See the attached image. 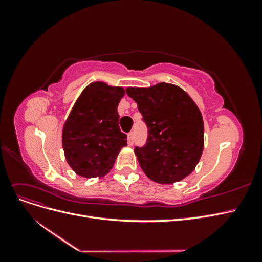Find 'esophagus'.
Instances as JSON below:
<instances>
[{"instance_id": "1", "label": "esophagus", "mask_w": 262, "mask_h": 262, "mask_svg": "<svg viewBox=\"0 0 262 262\" xmlns=\"http://www.w3.org/2000/svg\"><path fill=\"white\" fill-rule=\"evenodd\" d=\"M128 143L130 145H132V143H133V132L128 133Z\"/></svg>"}]
</instances>
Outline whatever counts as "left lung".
I'll return each mask as SVG.
<instances>
[{
    "label": "left lung",
    "instance_id": "left-lung-1",
    "mask_svg": "<svg viewBox=\"0 0 262 262\" xmlns=\"http://www.w3.org/2000/svg\"><path fill=\"white\" fill-rule=\"evenodd\" d=\"M147 126L144 146H136L141 168L158 184L186 178L199 163L203 150V119L191 97L180 87L160 83L128 87Z\"/></svg>",
    "mask_w": 262,
    "mask_h": 262
}]
</instances>
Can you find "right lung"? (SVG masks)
Segmentation results:
<instances>
[{"label":"right lung","instance_id":"1","mask_svg":"<svg viewBox=\"0 0 262 262\" xmlns=\"http://www.w3.org/2000/svg\"><path fill=\"white\" fill-rule=\"evenodd\" d=\"M123 95L122 87L94 82L77 98L62 131L67 162L77 175L105 176L126 145L117 110Z\"/></svg>","mask_w":262,"mask_h":262}]
</instances>
